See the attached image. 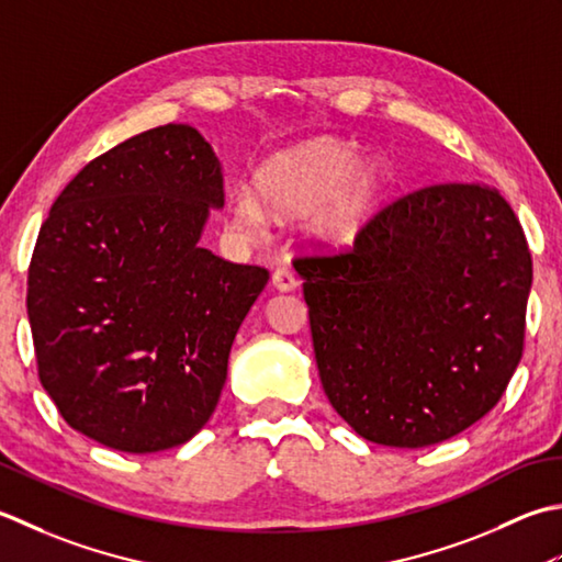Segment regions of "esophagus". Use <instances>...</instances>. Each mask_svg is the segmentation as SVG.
<instances>
[{
  "label": "esophagus",
  "instance_id": "esophagus-1",
  "mask_svg": "<svg viewBox=\"0 0 562 562\" xmlns=\"http://www.w3.org/2000/svg\"><path fill=\"white\" fill-rule=\"evenodd\" d=\"M271 283H273V289L281 291V293H291V291L297 289L295 273L291 269H285V267H279L277 271L271 273Z\"/></svg>",
  "mask_w": 562,
  "mask_h": 562
}]
</instances>
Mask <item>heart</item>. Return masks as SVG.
I'll return each instance as SVG.
<instances>
[{
    "label": "heart",
    "instance_id": "1",
    "mask_svg": "<svg viewBox=\"0 0 562 562\" xmlns=\"http://www.w3.org/2000/svg\"><path fill=\"white\" fill-rule=\"evenodd\" d=\"M395 189V165L385 153H359L341 137H311L267 157L255 171V191L233 193L227 213L243 235H257L267 215L293 221L317 247L345 249L381 213Z\"/></svg>",
    "mask_w": 562,
    "mask_h": 562
}]
</instances>
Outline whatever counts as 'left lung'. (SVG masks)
I'll list each match as a JSON object with an SVG mask.
<instances>
[{
    "mask_svg": "<svg viewBox=\"0 0 562 562\" xmlns=\"http://www.w3.org/2000/svg\"><path fill=\"white\" fill-rule=\"evenodd\" d=\"M325 395L373 443L422 449L497 405L524 349L531 255L495 189L387 205L339 257L295 259Z\"/></svg>",
    "mask_w": 562,
    "mask_h": 562,
    "instance_id": "left-lung-1",
    "label": "left lung"
}]
</instances>
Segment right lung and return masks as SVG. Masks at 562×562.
Here are the masks:
<instances>
[{
  "label": "right lung",
  "mask_w": 562,
  "mask_h": 562,
  "mask_svg": "<svg viewBox=\"0 0 562 562\" xmlns=\"http://www.w3.org/2000/svg\"><path fill=\"white\" fill-rule=\"evenodd\" d=\"M223 167L187 123L133 135L53 203L29 269L38 375L75 431L123 453L187 443L269 271L199 245Z\"/></svg>",
  "instance_id": "obj_1"
}]
</instances>
